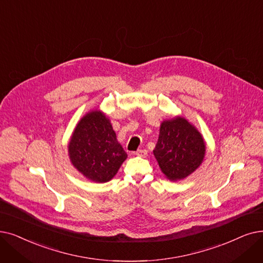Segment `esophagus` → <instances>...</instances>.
<instances>
[{
	"instance_id": "esophagus-1",
	"label": "esophagus",
	"mask_w": 263,
	"mask_h": 263,
	"mask_svg": "<svg viewBox=\"0 0 263 263\" xmlns=\"http://www.w3.org/2000/svg\"><path fill=\"white\" fill-rule=\"evenodd\" d=\"M134 154L136 156H140V157H146L147 156V151L146 149H138Z\"/></svg>"
}]
</instances>
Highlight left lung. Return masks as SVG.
Segmentation results:
<instances>
[{"label": "left lung", "mask_w": 263, "mask_h": 263, "mask_svg": "<svg viewBox=\"0 0 263 263\" xmlns=\"http://www.w3.org/2000/svg\"><path fill=\"white\" fill-rule=\"evenodd\" d=\"M154 155L168 179H182L203 161L205 143L193 125L178 117L161 123Z\"/></svg>", "instance_id": "1"}]
</instances>
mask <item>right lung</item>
<instances>
[{
	"instance_id": "obj_1",
	"label": "right lung",
	"mask_w": 263,
	"mask_h": 263,
	"mask_svg": "<svg viewBox=\"0 0 263 263\" xmlns=\"http://www.w3.org/2000/svg\"><path fill=\"white\" fill-rule=\"evenodd\" d=\"M68 154L79 172L97 182L110 180L127 158L109 120L99 110L88 112L78 122Z\"/></svg>"
}]
</instances>
